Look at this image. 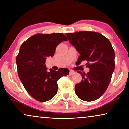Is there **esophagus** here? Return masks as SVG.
<instances>
[{"label":"esophagus","instance_id":"34e87169","mask_svg":"<svg viewBox=\"0 0 129 129\" xmlns=\"http://www.w3.org/2000/svg\"><path fill=\"white\" fill-rule=\"evenodd\" d=\"M75 72L72 71V70H70V72H69V75H70V76L73 75H74V74H75Z\"/></svg>","mask_w":129,"mask_h":129}]
</instances>
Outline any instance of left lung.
<instances>
[{
	"instance_id": "left-lung-1",
	"label": "left lung",
	"mask_w": 129,
	"mask_h": 129,
	"mask_svg": "<svg viewBox=\"0 0 129 129\" xmlns=\"http://www.w3.org/2000/svg\"><path fill=\"white\" fill-rule=\"evenodd\" d=\"M69 41L80 53L77 61H87V73L79 71L82 80L75 86L77 96L84 101L98 99L104 94L114 70V52L110 41L93 31L66 33Z\"/></svg>"
}]
</instances>
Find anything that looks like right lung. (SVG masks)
<instances>
[{"label": "right lung", "mask_w": 129, "mask_h": 129, "mask_svg": "<svg viewBox=\"0 0 129 129\" xmlns=\"http://www.w3.org/2000/svg\"><path fill=\"white\" fill-rule=\"evenodd\" d=\"M68 40L63 33L36 34L21 45L16 57L18 75L28 93L38 101L49 100L57 92V80L69 75L67 68L47 71L45 61L53 57L57 46Z\"/></svg>", "instance_id": "right-lung-1"}]
</instances>
